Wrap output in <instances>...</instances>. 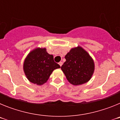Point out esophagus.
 Instances as JSON below:
<instances>
[{
	"mask_svg": "<svg viewBox=\"0 0 120 120\" xmlns=\"http://www.w3.org/2000/svg\"><path fill=\"white\" fill-rule=\"evenodd\" d=\"M62 64H63V62H59V65L61 67L62 65Z\"/></svg>",
	"mask_w": 120,
	"mask_h": 120,
	"instance_id": "1",
	"label": "esophagus"
}]
</instances>
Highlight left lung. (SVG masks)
Instances as JSON below:
<instances>
[{"instance_id":"1","label":"left lung","mask_w":120,"mask_h":120,"mask_svg":"<svg viewBox=\"0 0 120 120\" xmlns=\"http://www.w3.org/2000/svg\"><path fill=\"white\" fill-rule=\"evenodd\" d=\"M65 58L66 61L61 66V70L71 84L79 85L91 79L94 73V62L82 47L71 49Z\"/></svg>"}]
</instances>
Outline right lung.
Returning a JSON list of instances; mask_svg holds the SVG:
<instances>
[{
  "label": "right lung",
  "instance_id": "1",
  "mask_svg": "<svg viewBox=\"0 0 120 120\" xmlns=\"http://www.w3.org/2000/svg\"><path fill=\"white\" fill-rule=\"evenodd\" d=\"M60 65L54 61L53 56L50 55L45 48H36L27 55L23 64V70L27 79L38 85H43L50 76Z\"/></svg>",
  "mask_w": 120,
  "mask_h": 120
}]
</instances>
